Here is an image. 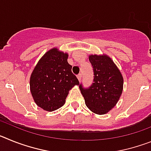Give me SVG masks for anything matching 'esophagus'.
Segmentation results:
<instances>
[{
	"instance_id": "34e87169",
	"label": "esophagus",
	"mask_w": 151,
	"mask_h": 151,
	"mask_svg": "<svg viewBox=\"0 0 151 151\" xmlns=\"http://www.w3.org/2000/svg\"><path fill=\"white\" fill-rule=\"evenodd\" d=\"M82 73H79V74L77 76V78H78V81H81V79H82Z\"/></svg>"
}]
</instances>
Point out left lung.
Instances as JSON below:
<instances>
[{"instance_id": "left-lung-1", "label": "left lung", "mask_w": 151, "mask_h": 151, "mask_svg": "<svg viewBox=\"0 0 151 151\" xmlns=\"http://www.w3.org/2000/svg\"><path fill=\"white\" fill-rule=\"evenodd\" d=\"M94 80L88 88L79 85L85 104L93 113L103 115L113 109L122 93L123 78L111 58L104 55H90Z\"/></svg>"}]
</instances>
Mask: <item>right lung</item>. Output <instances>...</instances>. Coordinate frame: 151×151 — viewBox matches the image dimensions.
Here are the masks:
<instances>
[{"mask_svg":"<svg viewBox=\"0 0 151 151\" xmlns=\"http://www.w3.org/2000/svg\"><path fill=\"white\" fill-rule=\"evenodd\" d=\"M68 54L56 47L45 53L30 77V91L35 102L47 111H54L65 104L69 91L79 85L67 62Z\"/></svg>","mask_w":151,"mask_h":151,"instance_id":"add662e5","label":"right lung"}]
</instances>
